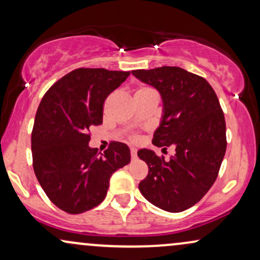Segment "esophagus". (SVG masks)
Here are the masks:
<instances>
[{
	"label": "esophagus",
	"mask_w": 260,
	"mask_h": 260,
	"mask_svg": "<svg viewBox=\"0 0 260 260\" xmlns=\"http://www.w3.org/2000/svg\"><path fill=\"white\" fill-rule=\"evenodd\" d=\"M131 157H132V158L137 157V150L134 148H131Z\"/></svg>",
	"instance_id": "34e87169"
}]
</instances>
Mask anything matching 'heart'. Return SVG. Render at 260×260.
I'll use <instances>...</instances> for the list:
<instances>
[{"label": "heart", "mask_w": 260, "mask_h": 260, "mask_svg": "<svg viewBox=\"0 0 260 260\" xmlns=\"http://www.w3.org/2000/svg\"><path fill=\"white\" fill-rule=\"evenodd\" d=\"M149 90H152V89H150V88H148V87H143V88H139L138 90H137V93H143V92H149ZM136 93V94H137ZM137 137H133V139H136Z\"/></svg>", "instance_id": "obj_1"}]
</instances>
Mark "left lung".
I'll use <instances>...</instances> for the list:
<instances>
[{
  "instance_id": "8db88e82",
  "label": "left lung",
  "mask_w": 260,
  "mask_h": 260,
  "mask_svg": "<svg viewBox=\"0 0 260 260\" xmlns=\"http://www.w3.org/2000/svg\"><path fill=\"white\" fill-rule=\"evenodd\" d=\"M155 87L164 100L161 124L152 144L176 154L168 161L142 149L149 173L139 183L143 196L164 211L178 213L196 205L217 179L226 150L224 112L214 89L203 77L178 67L133 70Z\"/></svg>"
}]
</instances>
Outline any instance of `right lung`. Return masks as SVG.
Listing matches in <instances>:
<instances>
[{
	"mask_svg": "<svg viewBox=\"0 0 260 260\" xmlns=\"http://www.w3.org/2000/svg\"><path fill=\"white\" fill-rule=\"evenodd\" d=\"M129 74L76 69L41 100L31 133L34 171L48 199L67 213H83L103 202L112 173L131 162L123 143H110L100 156L88 145L90 128L103 123L105 99Z\"/></svg>",
	"mask_w": 260,
	"mask_h": 260,
	"instance_id": "right-lung-1",
	"label": "right lung"
}]
</instances>
